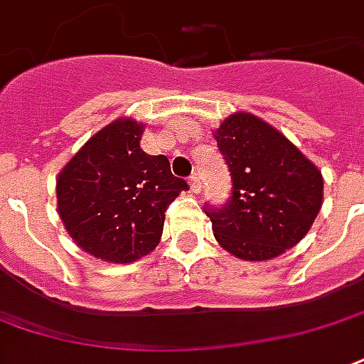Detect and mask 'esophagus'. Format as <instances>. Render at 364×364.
<instances>
[{
    "mask_svg": "<svg viewBox=\"0 0 364 364\" xmlns=\"http://www.w3.org/2000/svg\"><path fill=\"white\" fill-rule=\"evenodd\" d=\"M189 183H191V191H193V193H200V189H203V185H200V175L198 173L191 175Z\"/></svg>",
    "mask_w": 364,
    "mask_h": 364,
    "instance_id": "esophagus-1",
    "label": "esophagus"
}]
</instances>
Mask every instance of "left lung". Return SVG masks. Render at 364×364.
<instances>
[{
	"label": "left lung",
	"instance_id": "obj_1",
	"mask_svg": "<svg viewBox=\"0 0 364 364\" xmlns=\"http://www.w3.org/2000/svg\"><path fill=\"white\" fill-rule=\"evenodd\" d=\"M231 177L230 198L204 204L218 243L245 260H268L297 245L322 206V175L276 129L235 114L216 131Z\"/></svg>",
	"mask_w": 364,
	"mask_h": 364
}]
</instances>
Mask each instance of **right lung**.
Listing matches in <instances>:
<instances>
[{"instance_id":"obj_1","label":"right lung","mask_w":364,"mask_h":364,"mask_svg":"<svg viewBox=\"0 0 364 364\" xmlns=\"http://www.w3.org/2000/svg\"><path fill=\"white\" fill-rule=\"evenodd\" d=\"M141 123L119 119L96 133L58 177L59 216L80 249L133 262L160 243L166 210L185 179L166 156L142 152Z\"/></svg>"}]
</instances>
